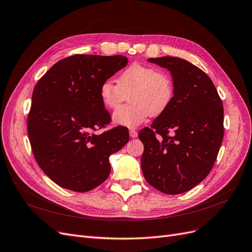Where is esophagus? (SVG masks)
<instances>
[{
    "label": "esophagus",
    "instance_id": "34e87169",
    "mask_svg": "<svg viewBox=\"0 0 252 252\" xmlns=\"http://www.w3.org/2000/svg\"><path fill=\"white\" fill-rule=\"evenodd\" d=\"M129 134H130V136H131L132 138H134V137L137 136V131H136L135 129H130L129 130Z\"/></svg>",
    "mask_w": 252,
    "mask_h": 252
}]
</instances>
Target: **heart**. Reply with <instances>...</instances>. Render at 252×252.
<instances>
[{"mask_svg": "<svg viewBox=\"0 0 252 252\" xmlns=\"http://www.w3.org/2000/svg\"><path fill=\"white\" fill-rule=\"evenodd\" d=\"M130 93V104L119 108L114 122L133 128L142 124L151 115L163 114L174 98L172 78L159 69L133 63L119 75L118 84L107 79L99 89L101 102L108 109H117Z\"/></svg>", "mask_w": 252, "mask_h": 252, "instance_id": "1", "label": "heart"}]
</instances>
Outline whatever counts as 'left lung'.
Returning <instances> with one entry per match:
<instances>
[{"instance_id":"left-lung-1","label":"left lung","mask_w":252,"mask_h":252,"mask_svg":"<svg viewBox=\"0 0 252 252\" xmlns=\"http://www.w3.org/2000/svg\"><path fill=\"white\" fill-rule=\"evenodd\" d=\"M170 71L174 98L151 128L140 130L147 182L166 194L190 190L209 175L222 143L223 106L202 69L175 57L148 60Z\"/></svg>"}]
</instances>
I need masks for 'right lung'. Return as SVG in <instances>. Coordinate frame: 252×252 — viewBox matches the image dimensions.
Here are the masks:
<instances>
[{
  "instance_id": "right-lung-1",
  "label": "right lung",
  "mask_w": 252,
  "mask_h": 252,
  "mask_svg": "<svg viewBox=\"0 0 252 252\" xmlns=\"http://www.w3.org/2000/svg\"><path fill=\"white\" fill-rule=\"evenodd\" d=\"M127 63L120 55L70 56L36 84L28 135L38 165L59 186L76 192L96 188L109 176V156L128 143L123 126L95 133L110 122L100 86Z\"/></svg>"
}]
</instances>
